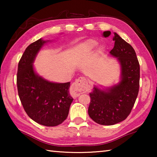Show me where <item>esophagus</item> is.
I'll return each mask as SVG.
<instances>
[{"instance_id":"34e87169","label":"esophagus","mask_w":157,"mask_h":157,"mask_svg":"<svg viewBox=\"0 0 157 157\" xmlns=\"http://www.w3.org/2000/svg\"><path fill=\"white\" fill-rule=\"evenodd\" d=\"M88 86V81L84 77H80L77 79L75 82L71 85V93L74 96H78L82 93L85 92Z\"/></svg>"}]
</instances>
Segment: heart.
Listing matches in <instances>:
<instances>
[{"label":"heart","mask_w":157,"mask_h":157,"mask_svg":"<svg viewBox=\"0 0 157 157\" xmlns=\"http://www.w3.org/2000/svg\"><path fill=\"white\" fill-rule=\"evenodd\" d=\"M98 41L94 39H89L84 41L80 46V50L82 52L86 53L90 52L98 46ZM101 52V50H99V52Z\"/></svg>","instance_id":"1"}]
</instances>
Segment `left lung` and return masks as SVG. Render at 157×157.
<instances>
[{"label": "left lung", "mask_w": 157, "mask_h": 157, "mask_svg": "<svg viewBox=\"0 0 157 157\" xmlns=\"http://www.w3.org/2000/svg\"><path fill=\"white\" fill-rule=\"evenodd\" d=\"M110 34V31L103 33L105 37ZM113 40L115 43L110 55L120 62L121 81L104 90L94 86L89 94V115L102 125H113L125 120L134 107L139 90L140 65L135 50L116 33Z\"/></svg>", "instance_id": "left-lung-1"}]
</instances>
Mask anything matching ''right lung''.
<instances>
[{"label":"right lung","instance_id":"add662e5","mask_svg":"<svg viewBox=\"0 0 157 157\" xmlns=\"http://www.w3.org/2000/svg\"><path fill=\"white\" fill-rule=\"evenodd\" d=\"M47 41L39 39L27 47L18 62L17 83L18 96L28 116L42 125L54 127L67 118L73 98L69 94L70 82H50L34 70V59Z\"/></svg>","mask_w":157,"mask_h":157}]
</instances>
